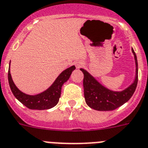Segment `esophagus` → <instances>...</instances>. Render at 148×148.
I'll list each match as a JSON object with an SVG mask.
<instances>
[{"mask_svg":"<svg viewBox=\"0 0 148 148\" xmlns=\"http://www.w3.org/2000/svg\"><path fill=\"white\" fill-rule=\"evenodd\" d=\"M84 62H78L75 63V66H76L77 69H79L80 67H82L84 66Z\"/></svg>","mask_w":148,"mask_h":148,"instance_id":"34e87169","label":"esophagus"}]
</instances>
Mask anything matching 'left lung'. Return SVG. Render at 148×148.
I'll list each match as a JSON object with an SVG mask.
<instances>
[{
	"instance_id": "8db88e82",
	"label": "left lung",
	"mask_w": 148,
	"mask_h": 148,
	"mask_svg": "<svg viewBox=\"0 0 148 148\" xmlns=\"http://www.w3.org/2000/svg\"><path fill=\"white\" fill-rule=\"evenodd\" d=\"M132 53L136 63V76L134 82L128 87L120 92L107 89L100 84L84 69L80 70L84 73V91L86 104L97 111H112L121 106L130 100L136 90L138 82V63L134 49Z\"/></svg>"
}]
</instances>
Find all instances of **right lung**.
I'll return each mask as SVG.
<instances>
[{
  "label": "right lung",
  "mask_w": 148,
  "mask_h": 148,
  "mask_svg": "<svg viewBox=\"0 0 148 148\" xmlns=\"http://www.w3.org/2000/svg\"><path fill=\"white\" fill-rule=\"evenodd\" d=\"M75 69V67L73 65L64 70L60 73V75L48 89L35 95H30L23 93L16 86L11 75L10 64L8 71V80L12 93L21 103L30 109L45 110L53 108L58 103L61 96L62 85L70 78L72 72Z\"/></svg>",
  "instance_id": "add662e5"
}]
</instances>
